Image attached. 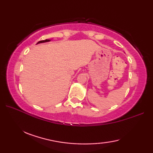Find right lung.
Wrapping results in <instances>:
<instances>
[{
  "mask_svg": "<svg viewBox=\"0 0 153 153\" xmlns=\"http://www.w3.org/2000/svg\"><path fill=\"white\" fill-rule=\"evenodd\" d=\"M51 41L50 39H45V40H43V41H39L37 44H38V43H45V42H48V41Z\"/></svg>",
  "mask_w": 153,
  "mask_h": 153,
  "instance_id": "obj_1",
  "label": "right lung"
}]
</instances>
